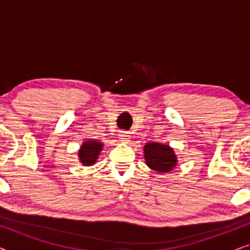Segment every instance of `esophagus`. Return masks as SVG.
I'll return each mask as SVG.
<instances>
[{"instance_id": "1", "label": "esophagus", "mask_w": 250, "mask_h": 250, "mask_svg": "<svg viewBox=\"0 0 250 250\" xmlns=\"http://www.w3.org/2000/svg\"><path fill=\"white\" fill-rule=\"evenodd\" d=\"M119 139H121L122 142L128 143L129 142V134L127 132H122L121 134H119Z\"/></svg>"}]
</instances>
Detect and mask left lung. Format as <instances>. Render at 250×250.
Segmentation results:
<instances>
[{"label": "left lung", "instance_id": "8db88e82", "mask_svg": "<svg viewBox=\"0 0 250 250\" xmlns=\"http://www.w3.org/2000/svg\"><path fill=\"white\" fill-rule=\"evenodd\" d=\"M146 166L158 173H168L177 165V156L172 146L159 142H149L143 146Z\"/></svg>", "mask_w": 250, "mask_h": 250}]
</instances>
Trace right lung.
<instances>
[{
	"label": "right lung",
	"instance_id": "add662e5",
	"mask_svg": "<svg viewBox=\"0 0 250 250\" xmlns=\"http://www.w3.org/2000/svg\"><path fill=\"white\" fill-rule=\"evenodd\" d=\"M104 148V143L95 140H86L82 143L78 150V159L83 166H93L100 156V152Z\"/></svg>",
	"mask_w": 250,
	"mask_h": 250
}]
</instances>
